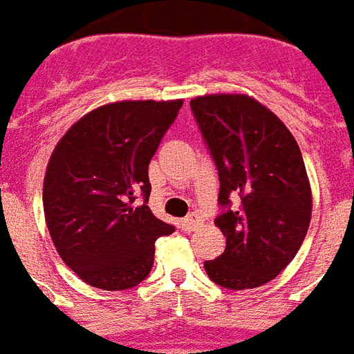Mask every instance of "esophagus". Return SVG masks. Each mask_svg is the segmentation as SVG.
Listing matches in <instances>:
<instances>
[{
	"instance_id": "obj_1",
	"label": "esophagus",
	"mask_w": 354,
	"mask_h": 354,
	"mask_svg": "<svg viewBox=\"0 0 354 354\" xmlns=\"http://www.w3.org/2000/svg\"><path fill=\"white\" fill-rule=\"evenodd\" d=\"M200 225H202V219H200V215H198V213H190V215H187V217L181 221L183 230H187V232L198 229Z\"/></svg>"
}]
</instances>
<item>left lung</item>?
<instances>
[{"mask_svg":"<svg viewBox=\"0 0 354 354\" xmlns=\"http://www.w3.org/2000/svg\"><path fill=\"white\" fill-rule=\"evenodd\" d=\"M190 109L219 171L215 225L227 236L225 252L204 269L221 288H259L288 267L309 230L313 196L301 150L248 95H204Z\"/></svg>","mask_w":354,"mask_h":354,"instance_id":"obj_1","label":"left lung"}]
</instances>
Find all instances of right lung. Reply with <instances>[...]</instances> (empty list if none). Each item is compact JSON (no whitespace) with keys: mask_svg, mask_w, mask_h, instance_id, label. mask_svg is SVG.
<instances>
[{"mask_svg":"<svg viewBox=\"0 0 354 354\" xmlns=\"http://www.w3.org/2000/svg\"><path fill=\"white\" fill-rule=\"evenodd\" d=\"M183 101H120L91 110L55 147L44 179L45 223L62 261L93 288L141 284L154 242L175 227L147 205L149 164ZM142 190L145 204L135 208Z\"/></svg>","mask_w":354,"mask_h":354,"instance_id":"add662e5","label":"right lung"}]
</instances>
